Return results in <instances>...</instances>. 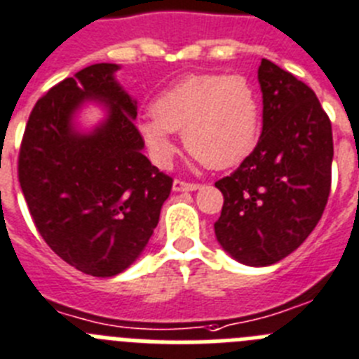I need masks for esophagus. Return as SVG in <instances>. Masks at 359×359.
Masks as SVG:
<instances>
[{
    "mask_svg": "<svg viewBox=\"0 0 359 359\" xmlns=\"http://www.w3.org/2000/svg\"><path fill=\"white\" fill-rule=\"evenodd\" d=\"M198 188H201L198 182H188V180L182 179H175V182H173V191H195Z\"/></svg>",
    "mask_w": 359,
    "mask_h": 359,
    "instance_id": "34e87169",
    "label": "esophagus"
}]
</instances>
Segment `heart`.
I'll use <instances>...</instances> for the list:
<instances>
[{
    "label": "heart",
    "instance_id": "heart-1",
    "mask_svg": "<svg viewBox=\"0 0 359 359\" xmlns=\"http://www.w3.org/2000/svg\"><path fill=\"white\" fill-rule=\"evenodd\" d=\"M139 132L161 166L175 154L171 132H182L193 158L211 170H226L257 146L260 99L244 76L191 74L155 99Z\"/></svg>",
    "mask_w": 359,
    "mask_h": 359
}]
</instances>
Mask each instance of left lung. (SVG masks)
<instances>
[{
	"instance_id": "1",
	"label": "left lung",
	"mask_w": 359,
	"mask_h": 359,
	"mask_svg": "<svg viewBox=\"0 0 359 359\" xmlns=\"http://www.w3.org/2000/svg\"><path fill=\"white\" fill-rule=\"evenodd\" d=\"M264 128L258 144L229 177L215 235L245 266H271L304 244L330 193L332 126L309 86L262 59Z\"/></svg>"
}]
</instances>
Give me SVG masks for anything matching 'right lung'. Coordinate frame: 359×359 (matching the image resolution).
<instances>
[{
    "label": "right lung",
    "instance_id": "obj_1",
    "mask_svg": "<svg viewBox=\"0 0 359 359\" xmlns=\"http://www.w3.org/2000/svg\"><path fill=\"white\" fill-rule=\"evenodd\" d=\"M117 68L92 65L52 86L30 111L18 157L39 235L72 267L102 278L142 253L173 186L142 155L135 101L115 83ZM86 98L104 102L109 119L81 136L71 115Z\"/></svg>",
    "mask_w": 359,
    "mask_h": 359
}]
</instances>
